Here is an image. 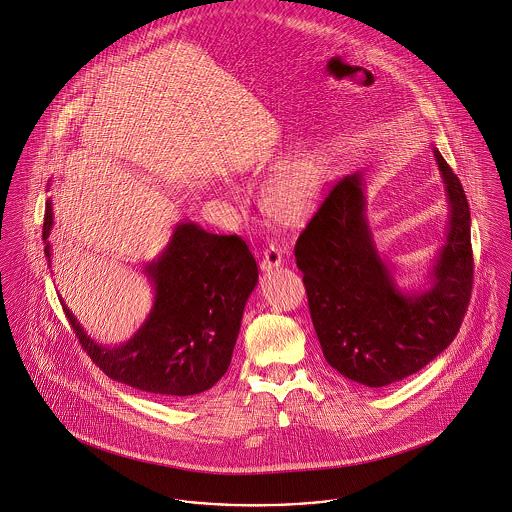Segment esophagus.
I'll return each mask as SVG.
<instances>
[{"mask_svg": "<svg viewBox=\"0 0 512 512\" xmlns=\"http://www.w3.org/2000/svg\"><path fill=\"white\" fill-rule=\"evenodd\" d=\"M282 265V249L278 245L270 244L263 249V259H261V268L263 270H272V268Z\"/></svg>", "mask_w": 512, "mask_h": 512, "instance_id": "esophagus-1", "label": "esophagus"}]
</instances>
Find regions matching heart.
Returning a JSON list of instances; mask_svg holds the SVG:
<instances>
[{"instance_id": "1", "label": "heart", "mask_w": 512, "mask_h": 512, "mask_svg": "<svg viewBox=\"0 0 512 512\" xmlns=\"http://www.w3.org/2000/svg\"><path fill=\"white\" fill-rule=\"evenodd\" d=\"M322 190V172L313 155H299L288 163L263 195L268 215L278 222L293 224L305 219Z\"/></svg>"}]
</instances>
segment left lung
<instances>
[{
	"mask_svg": "<svg viewBox=\"0 0 512 512\" xmlns=\"http://www.w3.org/2000/svg\"><path fill=\"white\" fill-rule=\"evenodd\" d=\"M451 215L430 290L403 293L380 259L365 215L363 174L340 180L295 242L324 359L368 388L399 382L455 340L470 303L474 259L463 186L434 149Z\"/></svg>",
	"mask_w": 512,
	"mask_h": 512,
	"instance_id": "1",
	"label": "left lung"
}]
</instances>
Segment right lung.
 <instances>
[{"label":"right lung","instance_id":"obj_1","mask_svg":"<svg viewBox=\"0 0 512 512\" xmlns=\"http://www.w3.org/2000/svg\"><path fill=\"white\" fill-rule=\"evenodd\" d=\"M51 226L48 201L42 232L48 259ZM146 274L155 286L153 309L122 345L92 340L63 303L82 349L109 378L161 399L213 388L230 366L245 303L259 278L249 247L236 234L219 236L180 222Z\"/></svg>","mask_w":512,"mask_h":512}]
</instances>
